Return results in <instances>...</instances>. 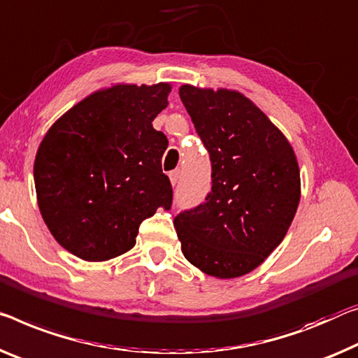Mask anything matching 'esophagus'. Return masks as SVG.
I'll return each mask as SVG.
<instances>
[{"mask_svg": "<svg viewBox=\"0 0 358 358\" xmlns=\"http://www.w3.org/2000/svg\"><path fill=\"white\" fill-rule=\"evenodd\" d=\"M169 179H171V184L176 185L179 182V169H174V171L169 173Z\"/></svg>", "mask_w": 358, "mask_h": 358, "instance_id": "obj_1", "label": "esophagus"}]
</instances>
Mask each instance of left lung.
Instances as JSON below:
<instances>
[{
  "mask_svg": "<svg viewBox=\"0 0 358 358\" xmlns=\"http://www.w3.org/2000/svg\"><path fill=\"white\" fill-rule=\"evenodd\" d=\"M179 96L211 160L205 201L174 217L185 259L208 275L255 271L282 243L301 198L293 147L248 97L184 85Z\"/></svg>",
  "mask_w": 358,
  "mask_h": 358,
  "instance_id": "left-lung-1",
  "label": "left lung"
}]
</instances>
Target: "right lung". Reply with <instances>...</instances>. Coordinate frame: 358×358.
<instances>
[{
    "label": "right lung",
    "instance_id": "add662e5",
    "mask_svg": "<svg viewBox=\"0 0 358 358\" xmlns=\"http://www.w3.org/2000/svg\"><path fill=\"white\" fill-rule=\"evenodd\" d=\"M169 92L168 83L97 91L41 141L33 168L38 206L71 255L94 262L123 255L144 219L171 208V182L162 171L168 139L152 126Z\"/></svg>",
    "mask_w": 358,
    "mask_h": 358
}]
</instances>
